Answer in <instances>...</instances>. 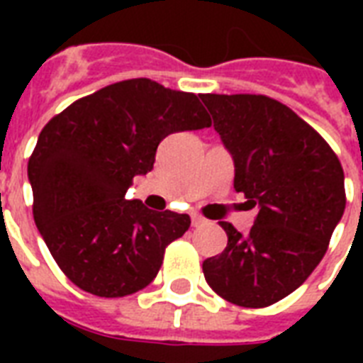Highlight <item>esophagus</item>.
Listing matches in <instances>:
<instances>
[{
  "instance_id": "1",
  "label": "esophagus",
  "mask_w": 363,
  "mask_h": 363,
  "mask_svg": "<svg viewBox=\"0 0 363 363\" xmlns=\"http://www.w3.org/2000/svg\"><path fill=\"white\" fill-rule=\"evenodd\" d=\"M203 224H205V218H201V216H198V215H194V216H192V226H194V228L203 226Z\"/></svg>"
}]
</instances>
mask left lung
Returning a JSON list of instances; mask_svg holds the SVG:
<instances>
[{
    "instance_id": "8db88e82",
    "label": "left lung",
    "mask_w": 363,
    "mask_h": 363,
    "mask_svg": "<svg viewBox=\"0 0 363 363\" xmlns=\"http://www.w3.org/2000/svg\"><path fill=\"white\" fill-rule=\"evenodd\" d=\"M235 164V192L258 207L248 235L220 222L224 252L203 262L205 281L239 307L262 309L307 281L343 216L345 175L324 137L290 107L259 94H203Z\"/></svg>"
}]
</instances>
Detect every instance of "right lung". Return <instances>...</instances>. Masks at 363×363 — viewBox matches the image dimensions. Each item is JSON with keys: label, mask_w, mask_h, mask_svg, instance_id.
<instances>
[{"label": "right lung", "mask_w": 363, "mask_h": 363, "mask_svg": "<svg viewBox=\"0 0 363 363\" xmlns=\"http://www.w3.org/2000/svg\"><path fill=\"white\" fill-rule=\"evenodd\" d=\"M213 124L196 94L130 79L71 104L43 128L28 162L37 230L64 275L99 298H124L158 275L190 216L125 199L160 141Z\"/></svg>", "instance_id": "right-lung-1"}]
</instances>
